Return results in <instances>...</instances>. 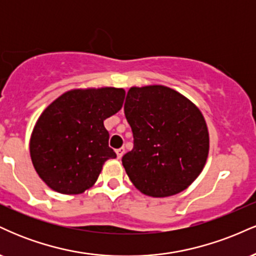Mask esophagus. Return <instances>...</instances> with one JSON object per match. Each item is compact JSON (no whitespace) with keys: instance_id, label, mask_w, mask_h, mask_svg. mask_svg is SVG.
Instances as JSON below:
<instances>
[{"instance_id":"34e87169","label":"esophagus","mask_w":256,"mask_h":256,"mask_svg":"<svg viewBox=\"0 0 256 256\" xmlns=\"http://www.w3.org/2000/svg\"><path fill=\"white\" fill-rule=\"evenodd\" d=\"M116 156H118V158H122V156L124 155V152H125V149L119 148V149H116Z\"/></svg>"}]
</instances>
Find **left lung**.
<instances>
[{
    "instance_id": "1",
    "label": "left lung",
    "mask_w": 256,
    "mask_h": 256,
    "mask_svg": "<svg viewBox=\"0 0 256 256\" xmlns=\"http://www.w3.org/2000/svg\"><path fill=\"white\" fill-rule=\"evenodd\" d=\"M134 149L122 156L132 184L152 198L183 192L198 177L210 152L201 110L164 85L132 86L124 106Z\"/></svg>"
}]
</instances>
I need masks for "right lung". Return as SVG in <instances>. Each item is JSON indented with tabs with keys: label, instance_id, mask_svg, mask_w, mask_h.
<instances>
[{
	"label": "right lung",
	"instance_id": "obj_1",
	"mask_svg": "<svg viewBox=\"0 0 256 256\" xmlns=\"http://www.w3.org/2000/svg\"><path fill=\"white\" fill-rule=\"evenodd\" d=\"M124 98L122 88L73 89L43 110L32 131L30 155L50 189L78 195L96 183L106 161L116 158L104 122L122 110Z\"/></svg>",
	"mask_w": 256,
	"mask_h": 256
}]
</instances>
